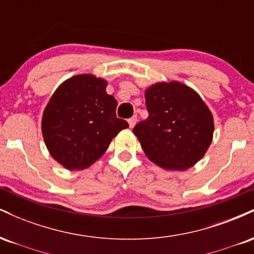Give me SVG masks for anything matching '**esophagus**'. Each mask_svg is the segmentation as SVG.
Returning a JSON list of instances; mask_svg holds the SVG:
<instances>
[{
    "label": "esophagus",
    "instance_id": "obj_1",
    "mask_svg": "<svg viewBox=\"0 0 254 254\" xmlns=\"http://www.w3.org/2000/svg\"><path fill=\"white\" fill-rule=\"evenodd\" d=\"M136 122H137V117H136V116H133V117H131V118L129 119V121H127V123H129V127H131V129H132V127H135Z\"/></svg>",
    "mask_w": 254,
    "mask_h": 254
}]
</instances>
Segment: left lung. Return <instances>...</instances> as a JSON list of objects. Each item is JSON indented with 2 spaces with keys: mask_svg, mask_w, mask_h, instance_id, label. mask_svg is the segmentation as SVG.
Returning a JSON list of instances; mask_svg holds the SVG:
<instances>
[{
  "mask_svg": "<svg viewBox=\"0 0 254 254\" xmlns=\"http://www.w3.org/2000/svg\"><path fill=\"white\" fill-rule=\"evenodd\" d=\"M149 117L133 127L151 162L185 171L205 155L214 135V117L199 94L178 81L157 82L144 92Z\"/></svg>",
  "mask_w": 254,
  "mask_h": 254,
  "instance_id": "1",
  "label": "left lung"
}]
</instances>
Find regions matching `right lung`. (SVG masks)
I'll list each match as a JSON object with an SVG mask.
<instances>
[{
  "label": "right lung",
  "mask_w": 254,
  "mask_h": 254,
  "mask_svg": "<svg viewBox=\"0 0 254 254\" xmlns=\"http://www.w3.org/2000/svg\"><path fill=\"white\" fill-rule=\"evenodd\" d=\"M106 86V80L92 74L75 75L58 86L44 110V142L66 170L89 167L119 131L129 127L116 116L117 100L107 94Z\"/></svg>",
  "instance_id": "1"
}]
</instances>
